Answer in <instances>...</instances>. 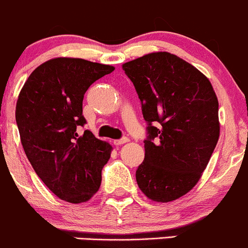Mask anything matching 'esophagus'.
<instances>
[{"label": "esophagus", "instance_id": "34e87169", "mask_svg": "<svg viewBox=\"0 0 248 248\" xmlns=\"http://www.w3.org/2000/svg\"><path fill=\"white\" fill-rule=\"evenodd\" d=\"M129 142V138H122V140H113V144L116 146L118 145H123L125 143Z\"/></svg>", "mask_w": 248, "mask_h": 248}]
</instances>
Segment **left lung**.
Masks as SVG:
<instances>
[{
    "label": "left lung",
    "instance_id": "1",
    "mask_svg": "<svg viewBox=\"0 0 248 248\" xmlns=\"http://www.w3.org/2000/svg\"><path fill=\"white\" fill-rule=\"evenodd\" d=\"M122 67L149 123L138 187L155 202L180 199L199 182L219 140L214 89L198 68L168 52L149 53Z\"/></svg>",
    "mask_w": 248,
    "mask_h": 248
}]
</instances>
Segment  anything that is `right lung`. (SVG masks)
Instances as JSON below:
<instances>
[{
	"label": "right lung",
	"mask_w": 248,
	"mask_h": 248,
	"mask_svg": "<svg viewBox=\"0 0 248 248\" xmlns=\"http://www.w3.org/2000/svg\"><path fill=\"white\" fill-rule=\"evenodd\" d=\"M113 66L54 58L31 72L18 94L15 118L26 156L42 182L70 203L99 190L112 146L86 130L79 136L85 92Z\"/></svg>",
	"instance_id": "right-lung-1"
}]
</instances>
